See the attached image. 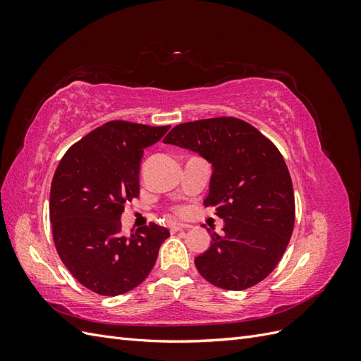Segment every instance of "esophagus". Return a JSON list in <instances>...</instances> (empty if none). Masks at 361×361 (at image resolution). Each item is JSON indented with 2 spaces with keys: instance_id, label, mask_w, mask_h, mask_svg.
<instances>
[{
  "instance_id": "obj_1",
  "label": "esophagus",
  "mask_w": 361,
  "mask_h": 361,
  "mask_svg": "<svg viewBox=\"0 0 361 361\" xmlns=\"http://www.w3.org/2000/svg\"><path fill=\"white\" fill-rule=\"evenodd\" d=\"M169 228H170V232H178V231H182V228H187V226L182 223H178V221H171L169 224Z\"/></svg>"
}]
</instances>
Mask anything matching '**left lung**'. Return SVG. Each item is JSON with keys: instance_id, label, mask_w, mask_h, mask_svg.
I'll return each mask as SVG.
<instances>
[{"instance_id": "obj_1", "label": "left lung", "mask_w": 361, "mask_h": 361, "mask_svg": "<svg viewBox=\"0 0 361 361\" xmlns=\"http://www.w3.org/2000/svg\"><path fill=\"white\" fill-rule=\"evenodd\" d=\"M164 143L197 152L212 164L209 194L224 220L223 232L194 259L203 279L244 290L267 279L289 244L295 223L290 174L279 149L236 117H214L174 126Z\"/></svg>"}]
</instances>
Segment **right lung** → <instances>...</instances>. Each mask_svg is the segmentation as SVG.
<instances>
[{"label": "right lung", "mask_w": 361, "mask_h": 361, "mask_svg": "<svg viewBox=\"0 0 361 361\" xmlns=\"http://www.w3.org/2000/svg\"><path fill=\"white\" fill-rule=\"evenodd\" d=\"M170 126L113 120L75 143L54 173L49 220L57 253L82 286L105 297L137 288L154 268L166 227L123 236L120 216L138 197L140 162Z\"/></svg>", "instance_id": "1"}]
</instances>
